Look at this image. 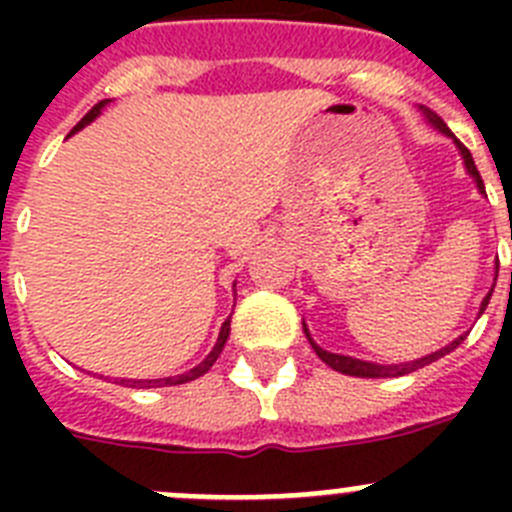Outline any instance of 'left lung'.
Wrapping results in <instances>:
<instances>
[{
  "mask_svg": "<svg viewBox=\"0 0 512 512\" xmlns=\"http://www.w3.org/2000/svg\"><path fill=\"white\" fill-rule=\"evenodd\" d=\"M423 112H425V117H428V120H431L433 125H436L438 130H441V133L451 135V138L456 140V135L451 133L449 128H446V122H443L441 117L436 115V112H431V110H423ZM456 146H459L461 156H464V164H467V171H469V174L474 176V182H477V187L482 189V192H485V184H482V176H479L477 166H474V158H472V153H469V148L464 146V143H461V140H456ZM495 277H497V274H495ZM492 289H495V287H492ZM490 297H492V292H490V295L485 297V300H482V310H485V307H487V302H490ZM305 333H307V328H305ZM307 338H310V333H307ZM464 338H467V336H459V338H456L454 343H449V346L441 348V351H436V354L423 356V359L410 361V364H400V366H379V364H369V361L351 359V356L330 354V351H323V348H320L318 343L312 341V338H310V346L315 348V354H318L320 359H323L325 364L330 366V369H336V372H341V374H351V377L384 379V377H402V374H410V372H415V369H423V366H428V364H431V361H436V359H441V356L451 354V351H454V348L459 346L461 341H464Z\"/></svg>",
  "mask_w": 512,
  "mask_h": 512,
  "instance_id": "left-lung-1",
  "label": "left lung"
}]
</instances>
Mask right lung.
<instances>
[{
    "label": "right lung",
    "instance_id": "obj_1",
    "mask_svg": "<svg viewBox=\"0 0 512 512\" xmlns=\"http://www.w3.org/2000/svg\"><path fill=\"white\" fill-rule=\"evenodd\" d=\"M104 104H107V99H102V102H97L92 107V110L87 112V115L81 117L79 120V125H76L74 130H79V128H84V125H87V122H92L94 117L99 115V110H102ZM228 336H230V320H225L223 323V328H220V336H217V343H215V348H212L210 351V356H207L205 361H202L200 366H194L192 372H187V374H179V377H169V379H146V382H143V379H140V382H133V379H120V384H125V387H138V390H143V387H171V384H184V382H192V379H197V377H202V374H207L210 372V366L215 364L217 361V356H220V351H223V346H225V341H228Z\"/></svg>",
    "mask_w": 512,
    "mask_h": 512
}]
</instances>
